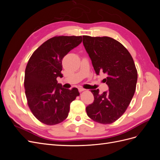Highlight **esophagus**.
Instances as JSON below:
<instances>
[{
    "mask_svg": "<svg viewBox=\"0 0 160 160\" xmlns=\"http://www.w3.org/2000/svg\"><path fill=\"white\" fill-rule=\"evenodd\" d=\"M85 89H84V88H79V92H81V91H85Z\"/></svg>",
    "mask_w": 160,
    "mask_h": 160,
    "instance_id": "obj_1",
    "label": "esophagus"
}]
</instances>
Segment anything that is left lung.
Segmentation results:
<instances>
[{
    "instance_id": "1",
    "label": "left lung",
    "mask_w": 160,
    "mask_h": 160,
    "mask_svg": "<svg viewBox=\"0 0 160 160\" xmlns=\"http://www.w3.org/2000/svg\"><path fill=\"white\" fill-rule=\"evenodd\" d=\"M83 43L97 75L103 72L109 91L91 90L93 103L87 114L95 122L112 123L126 111L136 89L138 71L133 58L122 43L108 37L83 36Z\"/></svg>"
}]
</instances>
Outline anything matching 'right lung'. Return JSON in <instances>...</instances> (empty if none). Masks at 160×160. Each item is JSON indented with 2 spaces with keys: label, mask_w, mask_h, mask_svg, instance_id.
<instances>
[{
  "label": "right lung",
  "mask_w": 160,
  "mask_h": 160,
  "mask_svg": "<svg viewBox=\"0 0 160 160\" xmlns=\"http://www.w3.org/2000/svg\"><path fill=\"white\" fill-rule=\"evenodd\" d=\"M81 42V36L54 37L43 42L28 61L24 81L27 103L42 123L53 125L63 122L71 103L79 95L77 88H62L57 78L62 77L63 57Z\"/></svg>",
  "instance_id": "add662e5"
}]
</instances>
